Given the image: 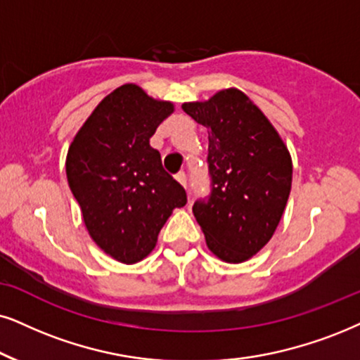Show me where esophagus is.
<instances>
[{
	"instance_id": "esophagus-1",
	"label": "esophagus",
	"mask_w": 360,
	"mask_h": 360,
	"mask_svg": "<svg viewBox=\"0 0 360 360\" xmlns=\"http://www.w3.org/2000/svg\"><path fill=\"white\" fill-rule=\"evenodd\" d=\"M176 181H177V183H179L181 186H183L184 189L188 188V176H186L184 172H177V174H176Z\"/></svg>"
}]
</instances>
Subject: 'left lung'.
<instances>
[{"label": "left lung", "mask_w": 360, "mask_h": 360, "mask_svg": "<svg viewBox=\"0 0 360 360\" xmlns=\"http://www.w3.org/2000/svg\"><path fill=\"white\" fill-rule=\"evenodd\" d=\"M207 127L212 193L193 212L214 256L229 264L249 261L269 243L288 204L292 159L266 115L238 88L207 101L183 104Z\"/></svg>", "instance_id": "obj_1"}]
</instances>
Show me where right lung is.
Here are the masks:
<instances>
[{"instance_id": "1", "label": "right lung", "mask_w": 360, "mask_h": 360, "mask_svg": "<svg viewBox=\"0 0 360 360\" xmlns=\"http://www.w3.org/2000/svg\"><path fill=\"white\" fill-rule=\"evenodd\" d=\"M174 111L127 83L94 108L70 144L66 176L91 239L122 264L143 261L186 191L162 169L149 139Z\"/></svg>"}]
</instances>
